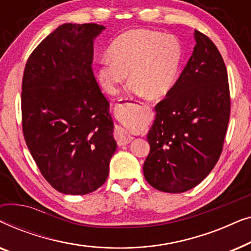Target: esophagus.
Segmentation results:
<instances>
[{
  "label": "esophagus",
  "mask_w": 251,
  "mask_h": 251,
  "mask_svg": "<svg viewBox=\"0 0 251 251\" xmlns=\"http://www.w3.org/2000/svg\"><path fill=\"white\" fill-rule=\"evenodd\" d=\"M115 139L118 142L119 145H126L133 139V137L126 131L122 126H116L115 130Z\"/></svg>",
  "instance_id": "34e87169"
}]
</instances>
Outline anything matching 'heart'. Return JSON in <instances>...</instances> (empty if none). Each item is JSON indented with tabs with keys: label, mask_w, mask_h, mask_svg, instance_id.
I'll return each instance as SVG.
<instances>
[{
	"label": "heart",
	"mask_w": 251,
	"mask_h": 251,
	"mask_svg": "<svg viewBox=\"0 0 251 251\" xmlns=\"http://www.w3.org/2000/svg\"><path fill=\"white\" fill-rule=\"evenodd\" d=\"M108 53L99 60L96 74L102 89L116 95L129 73L131 91L152 99L167 97L174 90L184 60L183 44L176 36L151 29L121 34Z\"/></svg>",
	"instance_id": "1"
}]
</instances>
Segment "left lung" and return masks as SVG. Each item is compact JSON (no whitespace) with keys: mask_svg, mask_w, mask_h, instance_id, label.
<instances>
[{"mask_svg":"<svg viewBox=\"0 0 251 251\" xmlns=\"http://www.w3.org/2000/svg\"><path fill=\"white\" fill-rule=\"evenodd\" d=\"M193 53L174 90L155 106L147 133L145 179L156 190L183 193L200 184L221 156L229 120L224 60L212 41L194 32Z\"/></svg>","mask_w":251,"mask_h":251,"instance_id":"obj_1","label":"left lung"}]
</instances>
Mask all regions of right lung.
I'll use <instances>...</instances> for the list:
<instances>
[{
	"label": "right lung",
	"instance_id": "add662e5",
	"mask_svg": "<svg viewBox=\"0 0 251 251\" xmlns=\"http://www.w3.org/2000/svg\"><path fill=\"white\" fill-rule=\"evenodd\" d=\"M105 28L64 24L36 47L24 72V137L41 174L64 194L100 187L116 150L109 102L91 68L94 41Z\"/></svg>",
	"mask_w": 251,
	"mask_h": 251
}]
</instances>
